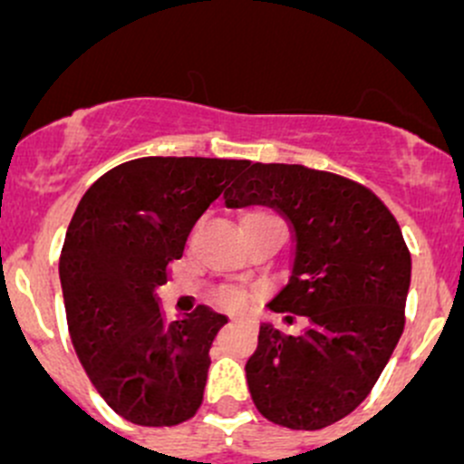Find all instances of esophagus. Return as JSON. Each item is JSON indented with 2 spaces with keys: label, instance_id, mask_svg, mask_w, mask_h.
Masks as SVG:
<instances>
[{
  "label": "esophagus",
  "instance_id": "34e87169",
  "mask_svg": "<svg viewBox=\"0 0 464 464\" xmlns=\"http://www.w3.org/2000/svg\"><path fill=\"white\" fill-rule=\"evenodd\" d=\"M231 323H245V319H240V316H231Z\"/></svg>",
  "mask_w": 464,
  "mask_h": 464
}]
</instances>
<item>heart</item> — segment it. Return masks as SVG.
Here are the masks:
<instances>
[{"label":"heart","instance_id":"1","mask_svg":"<svg viewBox=\"0 0 464 464\" xmlns=\"http://www.w3.org/2000/svg\"><path fill=\"white\" fill-rule=\"evenodd\" d=\"M224 303H227V305H240L242 303V294L240 292H236V289H228V292H224Z\"/></svg>","mask_w":464,"mask_h":464}]
</instances>
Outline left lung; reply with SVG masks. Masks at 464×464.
<instances>
[{
  "label": "left lung",
  "instance_id": "1",
  "mask_svg": "<svg viewBox=\"0 0 464 464\" xmlns=\"http://www.w3.org/2000/svg\"><path fill=\"white\" fill-rule=\"evenodd\" d=\"M224 204L271 206L294 231L292 276L269 310L305 316L307 327L292 336L260 323L245 368L256 409L296 431L339 422L366 400L404 332L411 254L400 224L366 186L287 163L246 161Z\"/></svg>",
  "mask_w": 464,
  "mask_h": 464
}]
</instances>
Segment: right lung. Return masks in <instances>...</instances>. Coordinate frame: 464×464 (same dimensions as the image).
<instances>
[{
	"instance_id": "add662e5",
	"label": "right lung",
	"mask_w": 464,
	"mask_h": 464,
	"mask_svg": "<svg viewBox=\"0 0 464 464\" xmlns=\"http://www.w3.org/2000/svg\"><path fill=\"white\" fill-rule=\"evenodd\" d=\"M246 161L143 157L82 195L60 254L73 350L114 413L139 427H175L198 413L210 345L228 319L199 305L166 321L157 287L184 256L195 222Z\"/></svg>"
}]
</instances>
